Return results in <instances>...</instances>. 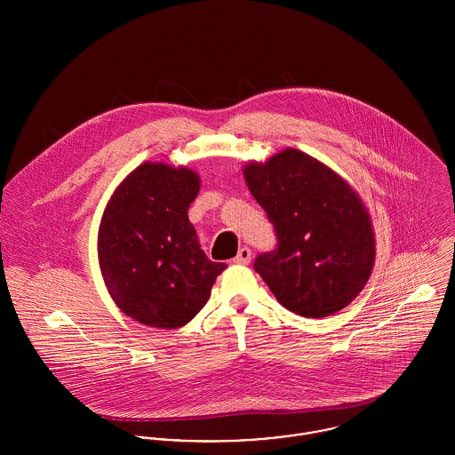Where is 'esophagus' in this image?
I'll use <instances>...</instances> for the list:
<instances>
[{
    "label": "esophagus",
    "mask_w": 455,
    "mask_h": 455,
    "mask_svg": "<svg viewBox=\"0 0 455 455\" xmlns=\"http://www.w3.org/2000/svg\"><path fill=\"white\" fill-rule=\"evenodd\" d=\"M251 258H252V252H251V249H249V247H243V249H239V254L234 258V263H239V265H247V263L251 261Z\"/></svg>",
    "instance_id": "esophagus-1"
}]
</instances>
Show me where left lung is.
Masks as SVG:
<instances>
[{"label": "left lung", "mask_w": 455, "mask_h": 455, "mask_svg": "<svg viewBox=\"0 0 455 455\" xmlns=\"http://www.w3.org/2000/svg\"><path fill=\"white\" fill-rule=\"evenodd\" d=\"M245 183L275 228L277 247L254 259L280 305L320 318L348 307L374 265L369 212L350 185L308 154L287 148L244 168Z\"/></svg>", "instance_id": "8db88e82"}]
</instances>
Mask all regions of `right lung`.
I'll list each match as a JSON object with an SVG mask.
<instances>
[{
    "label": "right lung",
    "mask_w": 455,
    "mask_h": 455,
    "mask_svg": "<svg viewBox=\"0 0 455 455\" xmlns=\"http://www.w3.org/2000/svg\"><path fill=\"white\" fill-rule=\"evenodd\" d=\"M187 168L145 163L116 188L99 230V259L116 305L157 329L188 323L227 268L208 259L187 211L199 194Z\"/></svg>",
    "instance_id": "obj_1"
}]
</instances>
